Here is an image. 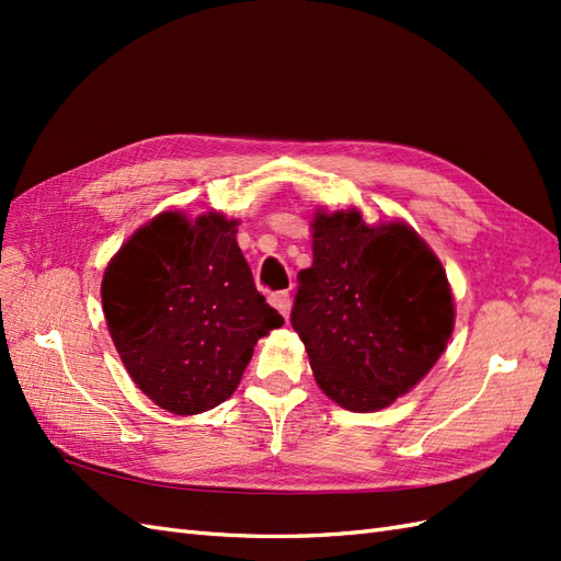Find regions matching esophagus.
I'll list each match as a JSON object with an SVG mask.
<instances>
[{"label": "esophagus", "mask_w": 561, "mask_h": 561, "mask_svg": "<svg viewBox=\"0 0 561 561\" xmlns=\"http://www.w3.org/2000/svg\"><path fill=\"white\" fill-rule=\"evenodd\" d=\"M270 304L277 308V311L284 316V318H289V311H291V294L289 291H277V294H272L270 296Z\"/></svg>", "instance_id": "1"}]
</instances>
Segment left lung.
Listing matches in <instances>:
<instances>
[{"label": "left lung", "instance_id": "obj_1", "mask_svg": "<svg viewBox=\"0 0 561 561\" xmlns=\"http://www.w3.org/2000/svg\"><path fill=\"white\" fill-rule=\"evenodd\" d=\"M313 265L299 272L291 325L316 383L352 412L383 410L432 371L453 332L446 270L402 221L318 211Z\"/></svg>", "mask_w": 561, "mask_h": 561}]
</instances>
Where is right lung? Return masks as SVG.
<instances>
[{
    "label": "right lung",
    "mask_w": 561,
    "mask_h": 561,
    "mask_svg": "<svg viewBox=\"0 0 561 561\" xmlns=\"http://www.w3.org/2000/svg\"><path fill=\"white\" fill-rule=\"evenodd\" d=\"M219 211H163L108 262L105 323L137 388L161 410L199 414L233 396L253 347L284 318L255 289Z\"/></svg>",
    "instance_id": "add662e5"
}]
</instances>
